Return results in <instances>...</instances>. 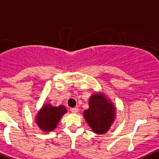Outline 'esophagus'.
Instances as JSON below:
<instances>
[{"mask_svg":"<svg viewBox=\"0 0 159 159\" xmlns=\"http://www.w3.org/2000/svg\"><path fill=\"white\" fill-rule=\"evenodd\" d=\"M70 111H72V113H77L79 111V108H72L70 109Z\"/></svg>","mask_w":159,"mask_h":159,"instance_id":"1","label":"esophagus"}]
</instances>
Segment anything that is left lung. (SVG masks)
Returning a JSON list of instances; mask_svg holds the SVG:
<instances>
[{"label":"left lung","mask_w":159,"mask_h":159,"mask_svg":"<svg viewBox=\"0 0 159 159\" xmlns=\"http://www.w3.org/2000/svg\"><path fill=\"white\" fill-rule=\"evenodd\" d=\"M86 119L92 130L98 134L108 132L116 118V108L104 94L97 93L89 99V108L84 111Z\"/></svg>","instance_id":"1"}]
</instances>
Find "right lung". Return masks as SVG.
I'll list each match as a JSON object with an SVG mask.
<instances>
[{
  "label": "right lung",
  "instance_id": "1",
  "mask_svg": "<svg viewBox=\"0 0 159 159\" xmlns=\"http://www.w3.org/2000/svg\"><path fill=\"white\" fill-rule=\"evenodd\" d=\"M66 111L67 110L63 105L54 107L50 104L43 105L37 113L35 119L36 123L41 130L51 132L55 129L61 116L66 114Z\"/></svg>",
  "mask_w": 159,
  "mask_h": 159
}]
</instances>
